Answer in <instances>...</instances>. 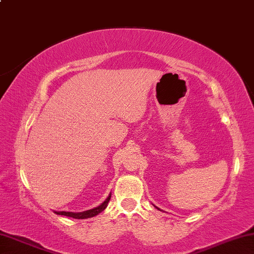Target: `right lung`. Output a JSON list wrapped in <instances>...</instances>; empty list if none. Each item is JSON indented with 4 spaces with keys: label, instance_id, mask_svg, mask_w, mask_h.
Wrapping results in <instances>:
<instances>
[{
    "label": "right lung",
    "instance_id": "1",
    "mask_svg": "<svg viewBox=\"0 0 254 254\" xmlns=\"http://www.w3.org/2000/svg\"><path fill=\"white\" fill-rule=\"evenodd\" d=\"M111 199V194L109 195V197L103 201V203L97 206L95 208H92V209H88V210H85V212H79V213H74V212H55L56 214L58 215H64V216H68V217H72V218H77V220H83V218H89V217H93V216H96V215L100 214L101 212H103L106 208L107 204H109V201Z\"/></svg>",
    "mask_w": 254,
    "mask_h": 254
}]
</instances>
